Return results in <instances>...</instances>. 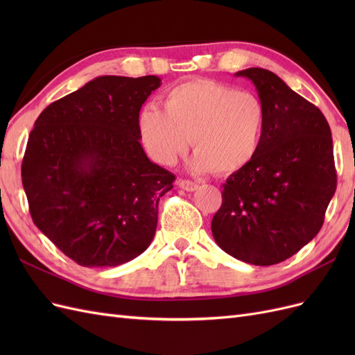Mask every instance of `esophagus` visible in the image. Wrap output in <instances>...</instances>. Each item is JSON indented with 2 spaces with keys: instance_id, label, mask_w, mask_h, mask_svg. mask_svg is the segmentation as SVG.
Wrapping results in <instances>:
<instances>
[{
  "instance_id": "1",
  "label": "esophagus",
  "mask_w": 355,
  "mask_h": 355,
  "mask_svg": "<svg viewBox=\"0 0 355 355\" xmlns=\"http://www.w3.org/2000/svg\"><path fill=\"white\" fill-rule=\"evenodd\" d=\"M178 185H179L182 189H185V191H188V192H192V191H196V189L198 188V185L196 184V182L188 180V179H179V180H178Z\"/></svg>"
}]
</instances>
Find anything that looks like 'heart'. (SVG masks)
Segmentation results:
<instances>
[{
	"label": "heart",
	"instance_id": "b5f03b06",
	"mask_svg": "<svg viewBox=\"0 0 355 355\" xmlns=\"http://www.w3.org/2000/svg\"><path fill=\"white\" fill-rule=\"evenodd\" d=\"M161 105L163 112L148 106L137 116L141 142L158 164H176L194 144L192 170L231 175L259 151L265 106L252 92L197 78L170 89Z\"/></svg>",
	"mask_w": 355,
	"mask_h": 355
}]
</instances>
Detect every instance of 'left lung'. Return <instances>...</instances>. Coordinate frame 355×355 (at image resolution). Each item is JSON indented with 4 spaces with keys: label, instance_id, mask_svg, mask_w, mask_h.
<instances>
[{
    "label": "left lung",
    "instance_id": "8db88e82",
    "mask_svg": "<svg viewBox=\"0 0 355 355\" xmlns=\"http://www.w3.org/2000/svg\"><path fill=\"white\" fill-rule=\"evenodd\" d=\"M249 78L265 106L256 157L223 184L211 234L235 259L268 266L293 256L323 227L336 191L331 132L315 105L262 68Z\"/></svg>",
    "mask_w": 355,
    "mask_h": 355
}]
</instances>
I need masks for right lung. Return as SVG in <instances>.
<instances>
[{
    "instance_id": "obj_1",
    "label": "right lung",
    "mask_w": 355,
    "mask_h": 355,
    "mask_svg": "<svg viewBox=\"0 0 355 355\" xmlns=\"http://www.w3.org/2000/svg\"><path fill=\"white\" fill-rule=\"evenodd\" d=\"M161 80L103 75L40 114L22 161L37 228L81 266H116L151 244L176 179L139 142L137 116Z\"/></svg>"
}]
</instances>
